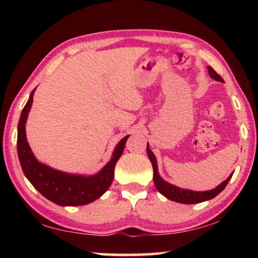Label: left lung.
<instances>
[{"instance_id": "obj_1", "label": "left lung", "mask_w": 258, "mask_h": 258, "mask_svg": "<svg viewBox=\"0 0 258 258\" xmlns=\"http://www.w3.org/2000/svg\"><path fill=\"white\" fill-rule=\"evenodd\" d=\"M207 69H208L209 76H211L213 80L224 83L223 78L218 75V74L214 71L212 67L208 66ZM147 154L152 164V168H154V182L157 190H158L164 197L180 204H198V203H203V202H206V200L215 198L220 192L224 190V187L226 186V184H228L229 181L231 180V177L233 175V173H231L230 176L226 178L225 181L222 182L220 185H217L215 189H212L209 191H194V190L182 189V187L171 184V183L165 181L164 178L160 176V174L158 172V165H157L156 156L154 155V152L150 150L149 143L147 145Z\"/></svg>"}]
</instances>
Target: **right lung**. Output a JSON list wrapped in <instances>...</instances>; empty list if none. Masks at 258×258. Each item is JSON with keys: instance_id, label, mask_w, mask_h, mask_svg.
Listing matches in <instances>:
<instances>
[{"instance_id": "1", "label": "right lung", "mask_w": 258, "mask_h": 258, "mask_svg": "<svg viewBox=\"0 0 258 258\" xmlns=\"http://www.w3.org/2000/svg\"><path fill=\"white\" fill-rule=\"evenodd\" d=\"M34 92L35 90L21 111L18 124L17 151L25 176L42 196L59 206H83L94 202L112 183L116 163L123 154L130 135L120 140L113 149L110 160L93 175L72 174L52 168L36 159L26 137V121L33 104Z\"/></svg>"}]
</instances>
